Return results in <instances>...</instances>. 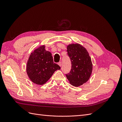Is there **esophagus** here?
Returning <instances> with one entry per match:
<instances>
[{
    "label": "esophagus",
    "instance_id": "1",
    "mask_svg": "<svg viewBox=\"0 0 122 122\" xmlns=\"http://www.w3.org/2000/svg\"><path fill=\"white\" fill-rule=\"evenodd\" d=\"M58 64L59 65V66H62V62H58Z\"/></svg>",
    "mask_w": 122,
    "mask_h": 122
}]
</instances>
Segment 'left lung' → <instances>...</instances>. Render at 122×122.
<instances>
[{"label": "left lung", "instance_id": "8db88e82", "mask_svg": "<svg viewBox=\"0 0 122 122\" xmlns=\"http://www.w3.org/2000/svg\"><path fill=\"white\" fill-rule=\"evenodd\" d=\"M67 51L71 61V70L66 74L70 84L78 87L86 83L90 78L92 63L87 50L79 43L70 44Z\"/></svg>", "mask_w": 122, "mask_h": 122}]
</instances>
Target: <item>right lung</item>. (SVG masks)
<instances>
[{"label": "right lung", "mask_w": 122, "mask_h": 122, "mask_svg": "<svg viewBox=\"0 0 122 122\" xmlns=\"http://www.w3.org/2000/svg\"><path fill=\"white\" fill-rule=\"evenodd\" d=\"M60 67L54 63L52 54L46 51L44 45L33 51L27 62L26 70L30 79L35 84L43 85Z\"/></svg>", "instance_id": "obj_1"}]
</instances>
